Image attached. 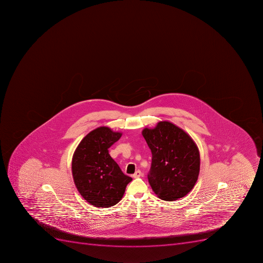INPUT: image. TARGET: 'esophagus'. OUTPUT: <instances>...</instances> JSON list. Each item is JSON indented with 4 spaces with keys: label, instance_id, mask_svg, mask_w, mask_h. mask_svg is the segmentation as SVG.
Returning <instances> with one entry per match:
<instances>
[{
    "label": "esophagus",
    "instance_id": "34e87169",
    "mask_svg": "<svg viewBox=\"0 0 263 263\" xmlns=\"http://www.w3.org/2000/svg\"><path fill=\"white\" fill-rule=\"evenodd\" d=\"M142 176V172L140 170H137V172H135L134 174H133V177L134 178H138V177H141Z\"/></svg>",
    "mask_w": 263,
    "mask_h": 263
}]
</instances>
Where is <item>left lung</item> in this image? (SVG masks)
<instances>
[{"label":"left lung","mask_w":263,"mask_h":263,"mask_svg":"<svg viewBox=\"0 0 263 263\" xmlns=\"http://www.w3.org/2000/svg\"><path fill=\"white\" fill-rule=\"evenodd\" d=\"M153 158L147 178L153 192L164 201L187 195L198 178L200 153L192 137L170 122L142 130Z\"/></svg>","instance_id":"left-lung-1"}]
</instances>
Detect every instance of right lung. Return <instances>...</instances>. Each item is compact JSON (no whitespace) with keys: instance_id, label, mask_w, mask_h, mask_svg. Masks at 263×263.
Instances as JSON below:
<instances>
[{"instance_id":"1","label":"right lung","mask_w":263,"mask_h":263,"mask_svg":"<svg viewBox=\"0 0 263 263\" xmlns=\"http://www.w3.org/2000/svg\"><path fill=\"white\" fill-rule=\"evenodd\" d=\"M107 126L91 130L80 142L71 162L73 179L80 194L96 208H110L123 197L133 181L109 154L108 148L122 137Z\"/></svg>"}]
</instances>
